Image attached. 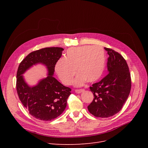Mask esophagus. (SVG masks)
<instances>
[{"mask_svg": "<svg viewBox=\"0 0 148 148\" xmlns=\"http://www.w3.org/2000/svg\"><path fill=\"white\" fill-rule=\"evenodd\" d=\"M84 90L83 89H75V92H76V93H77V94H80L81 92H83Z\"/></svg>", "mask_w": 148, "mask_h": 148, "instance_id": "34e87169", "label": "esophagus"}]
</instances>
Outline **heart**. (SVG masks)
<instances>
[{
	"mask_svg": "<svg viewBox=\"0 0 148 148\" xmlns=\"http://www.w3.org/2000/svg\"><path fill=\"white\" fill-rule=\"evenodd\" d=\"M105 65V53L102 47L85 45L68 49L65 58L57 61L55 71L65 85L72 83L77 72L78 75L74 84L80 86L86 81L89 83L97 81L104 72Z\"/></svg>",
	"mask_w": 148,
	"mask_h": 148,
	"instance_id": "obj_1",
	"label": "heart"
}]
</instances>
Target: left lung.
Listing matches in <instances>:
<instances>
[{
  "mask_svg": "<svg viewBox=\"0 0 148 148\" xmlns=\"http://www.w3.org/2000/svg\"><path fill=\"white\" fill-rule=\"evenodd\" d=\"M108 54V73L90 86L94 94L89 112L97 118H106L118 113L128 98L131 87V74L125 59L118 52L104 47Z\"/></svg>",
  "mask_w": 148,
  "mask_h": 148,
  "instance_id": "8db88e82",
  "label": "left lung"
}]
</instances>
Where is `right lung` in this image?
<instances>
[{
  "label": "right lung",
  "instance_id": "obj_1",
  "mask_svg": "<svg viewBox=\"0 0 148 148\" xmlns=\"http://www.w3.org/2000/svg\"><path fill=\"white\" fill-rule=\"evenodd\" d=\"M64 49L46 47L30 53L18 66L16 89L18 98L29 114L37 119L50 121L61 114L66 107L71 88L66 87L53 77L57 61ZM42 63L48 68L49 75L36 87L30 88L21 75L29 67Z\"/></svg>",
  "mask_w": 148,
  "mask_h": 148
}]
</instances>
